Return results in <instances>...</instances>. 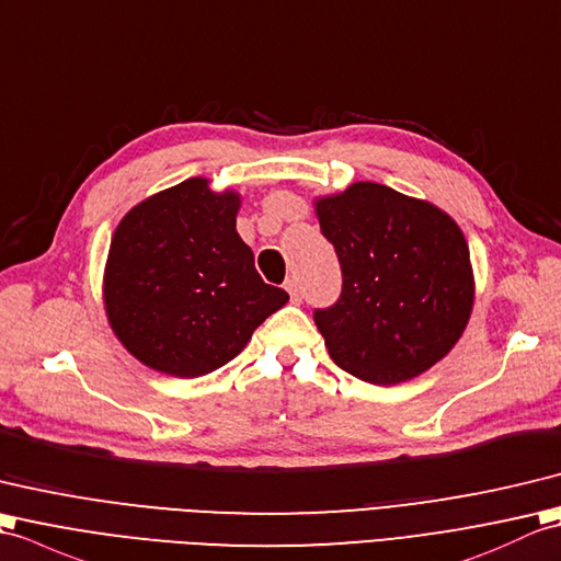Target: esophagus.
<instances>
[{
    "label": "esophagus",
    "instance_id": "obj_1",
    "mask_svg": "<svg viewBox=\"0 0 561 561\" xmlns=\"http://www.w3.org/2000/svg\"><path fill=\"white\" fill-rule=\"evenodd\" d=\"M285 290L290 293V297H293L295 302L300 300V283H297V278H295V276H290L288 280H285Z\"/></svg>",
    "mask_w": 561,
    "mask_h": 561
}]
</instances>
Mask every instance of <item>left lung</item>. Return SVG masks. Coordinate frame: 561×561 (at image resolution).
<instances>
[{
    "mask_svg": "<svg viewBox=\"0 0 561 561\" xmlns=\"http://www.w3.org/2000/svg\"><path fill=\"white\" fill-rule=\"evenodd\" d=\"M314 208L343 271L339 300L314 309L333 363L377 386L408 381L439 363L463 335L476 300L468 242L456 220L375 182L317 198Z\"/></svg>",
    "mask_w": 561,
    "mask_h": 561,
    "instance_id": "obj_1",
    "label": "left lung"
}]
</instances>
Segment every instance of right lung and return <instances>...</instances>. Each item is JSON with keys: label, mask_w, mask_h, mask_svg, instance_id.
I'll return each instance as SVG.
<instances>
[{"label": "right lung", "mask_w": 561, "mask_h": 561, "mask_svg": "<svg viewBox=\"0 0 561 561\" xmlns=\"http://www.w3.org/2000/svg\"><path fill=\"white\" fill-rule=\"evenodd\" d=\"M238 192L192 178L136 204L112 234L105 312L127 351L170 377H202L242 353L288 302L238 234Z\"/></svg>", "instance_id": "obj_1"}]
</instances>
